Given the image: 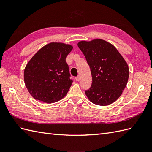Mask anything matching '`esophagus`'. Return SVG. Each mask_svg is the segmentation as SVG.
Masks as SVG:
<instances>
[{
	"label": "esophagus",
	"mask_w": 152,
	"mask_h": 152,
	"mask_svg": "<svg viewBox=\"0 0 152 152\" xmlns=\"http://www.w3.org/2000/svg\"><path fill=\"white\" fill-rule=\"evenodd\" d=\"M75 80H76L77 82L80 81V77L79 75V76H78V77H75Z\"/></svg>",
	"instance_id": "obj_1"
}]
</instances>
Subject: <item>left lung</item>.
<instances>
[{"label": "left lung", "mask_w": 152, "mask_h": 152, "mask_svg": "<svg viewBox=\"0 0 152 152\" xmlns=\"http://www.w3.org/2000/svg\"><path fill=\"white\" fill-rule=\"evenodd\" d=\"M78 46L90 67L92 85L85 91L91 102L112 104L120 97L129 79V66L114 45L103 39L82 40Z\"/></svg>", "instance_id": "1"}]
</instances>
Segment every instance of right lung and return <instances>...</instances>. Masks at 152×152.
Wrapping results in <instances>:
<instances>
[{"label": "right lung", "instance_id": "1", "mask_svg": "<svg viewBox=\"0 0 152 152\" xmlns=\"http://www.w3.org/2000/svg\"><path fill=\"white\" fill-rule=\"evenodd\" d=\"M73 46L62 42H50L37 52L26 64L24 81L32 97L45 103L57 102L70 89L67 55Z\"/></svg>", "mask_w": 152, "mask_h": 152}]
</instances>
